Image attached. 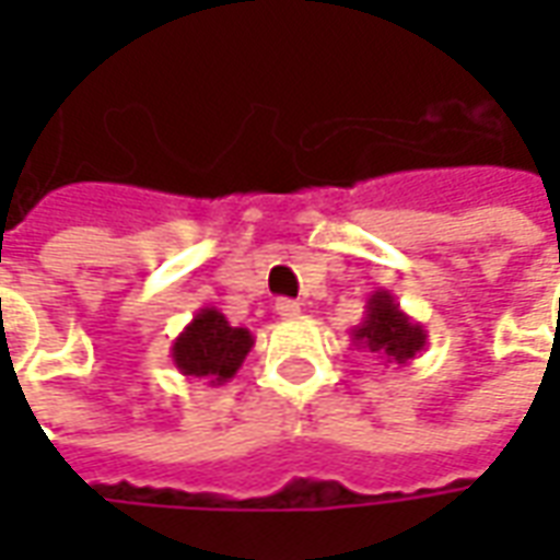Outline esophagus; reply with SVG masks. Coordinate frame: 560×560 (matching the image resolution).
Wrapping results in <instances>:
<instances>
[{
	"label": "esophagus",
	"mask_w": 560,
	"mask_h": 560,
	"mask_svg": "<svg viewBox=\"0 0 560 560\" xmlns=\"http://www.w3.org/2000/svg\"><path fill=\"white\" fill-rule=\"evenodd\" d=\"M276 315H279L281 320H291V317L300 315V303H296V300H279V303H276Z\"/></svg>",
	"instance_id": "1"
}]
</instances>
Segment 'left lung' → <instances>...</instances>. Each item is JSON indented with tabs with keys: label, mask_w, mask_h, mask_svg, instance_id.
<instances>
[{
	"label": "left lung",
	"mask_w": 560,
	"mask_h": 560,
	"mask_svg": "<svg viewBox=\"0 0 560 560\" xmlns=\"http://www.w3.org/2000/svg\"><path fill=\"white\" fill-rule=\"evenodd\" d=\"M357 348L372 351L384 365H405L425 348V329L420 320H413L401 312L396 296L384 288H377L365 300L363 324L351 329Z\"/></svg>",
	"instance_id": "1"
}]
</instances>
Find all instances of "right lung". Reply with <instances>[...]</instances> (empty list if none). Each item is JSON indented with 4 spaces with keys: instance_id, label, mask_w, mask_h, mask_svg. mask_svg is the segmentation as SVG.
Segmentation results:
<instances>
[{
    "instance_id": "obj_1",
    "label": "right lung",
    "mask_w": 560,
    "mask_h": 560,
    "mask_svg": "<svg viewBox=\"0 0 560 560\" xmlns=\"http://www.w3.org/2000/svg\"><path fill=\"white\" fill-rule=\"evenodd\" d=\"M252 348L255 336L248 329L231 327V320L219 308L207 305L173 339L171 360L185 377H203L209 387H219L240 372Z\"/></svg>"
}]
</instances>
